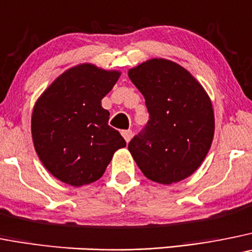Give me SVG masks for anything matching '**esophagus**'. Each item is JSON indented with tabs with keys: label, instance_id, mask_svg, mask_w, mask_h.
I'll use <instances>...</instances> for the list:
<instances>
[{
	"label": "esophagus",
	"instance_id": "1",
	"mask_svg": "<svg viewBox=\"0 0 252 252\" xmlns=\"http://www.w3.org/2000/svg\"><path fill=\"white\" fill-rule=\"evenodd\" d=\"M122 136H124V138L126 140V142H128L131 140V137H132V131L131 130H124L121 131Z\"/></svg>",
	"mask_w": 252,
	"mask_h": 252
}]
</instances>
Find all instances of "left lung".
Listing matches in <instances>:
<instances>
[{
  "label": "left lung",
  "instance_id": "left-lung-1",
  "mask_svg": "<svg viewBox=\"0 0 252 252\" xmlns=\"http://www.w3.org/2000/svg\"><path fill=\"white\" fill-rule=\"evenodd\" d=\"M144 94L150 120L128 144L149 180L171 185L191 176L206 158L215 132L209 94L182 66L152 59L128 70Z\"/></svg>",
  "mask_w": 252,
  "mask_h": 252
}]
</instances>
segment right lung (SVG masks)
Returning <instances> with one entry per match:
<instances>
[{
	"label": "right lung",
	"instance_id": "right-lung-1",
	"mask_svg": "<svg viewBox=\"0 0 252 252\" xmlns=\"http://www.w3.org/2000/svg\"><path fill=\"white\" fill-rule=\"evenodd\" d=\"M120 75L91 63L77 64L60 75L34 103V150L60 181L75 188L94 182L115 152L126 146L119 131L108 126L110 112L101 106Z\"/></svg>",
	"mask_w": 252,
	"mask_h": 252
}]
</instances>
